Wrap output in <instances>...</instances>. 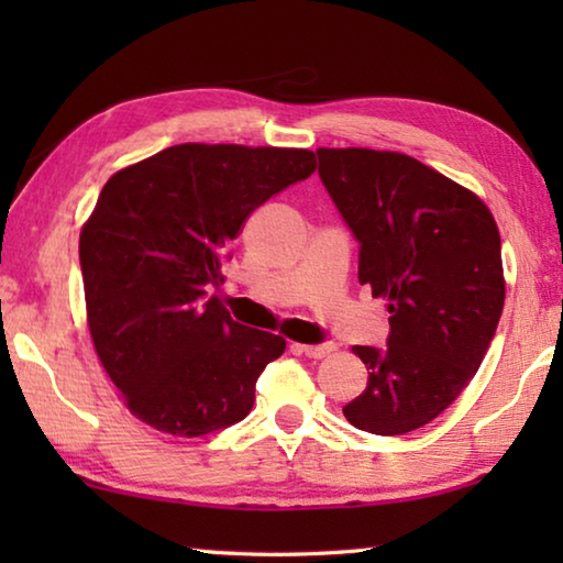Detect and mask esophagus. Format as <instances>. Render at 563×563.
<instances>
[{
    "instance_id": "1",
    "label": "esophagus",
    "mask_w": 563,
    "mask_h": 563,
    "mask_svg": "<svg viewBox=\"0 0 563 563\" xmlns=\"http://www.w3.org/2000/svg\"><path fill=\"white\" fill-rule=\"evenodd\" d=\"M332 350H335V345H332V342H320V345H300V352H302V355L316 357V360L330 355Z\"/></svg>"
}]
</instances>
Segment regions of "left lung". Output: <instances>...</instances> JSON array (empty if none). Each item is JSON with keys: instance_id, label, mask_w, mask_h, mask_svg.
Masks as SVG:
<instances>
[{"instance_id": "8db88e82", "label": "left lung", "mask_w": 563, "mask_h": 563, "mask_svg": "<svg viewBox=\"0 0 563 563\" xmlns=\"http://www.w3.org/2000/svg\"><path fill=\"white\" fill-rule=\"evenodd\" d=\"M320 180L360 243L357 278L385 298V347L355 345L369 369L347 422L383 437L442 415L479 369L504 308L501 238L489 208L417 158L320 148Z\"/></svg>"}]
</instances>
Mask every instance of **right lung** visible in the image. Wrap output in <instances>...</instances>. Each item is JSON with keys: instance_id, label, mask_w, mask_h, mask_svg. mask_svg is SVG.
Segmentation results:
<instances>
[{"instance_id": "right-lung-1", "label": "right lung", "mask_w": 563, "mask_h": 563, "mask_svg": "<svg viewBox=\"0 0 563 563\" xmlns=\"http://www.w3.org/2000/svg\"><path fill=\"white\" fill-rule=\"evenodd\" d=\"M316 170L305 148L180 144L113 174L79 238L93 347L133 415L201 437L247 417L285 340L216 295L255 208Z\"/></svg>"}]
</instances>
